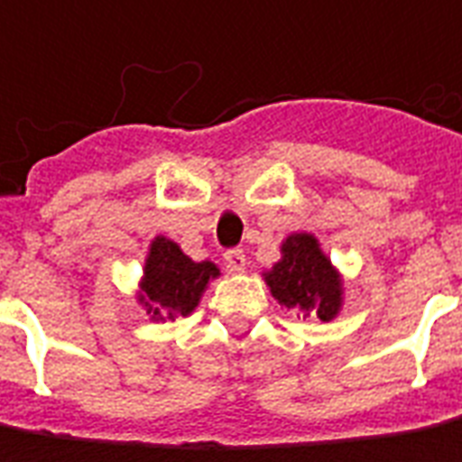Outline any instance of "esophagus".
I'll list each match as a JSON object with an SVG mask.
<instances>
[{
	"instance_id": "obj_1",
	"label": "esophagus",
	"mask_w": 462,
	"mask_h": 462,
	"mask_svg": "<svg viewBox=\"0 0 462 462\" xmlns=\"http://www.w3.org/2000/svg\"><path fill=\"white\" fill-rule=\"evenodd\" d=\"M224 262L228 272H244L246 269V254L241 252V249H228L224 254Z\"/></svg>"
}]
</instances>
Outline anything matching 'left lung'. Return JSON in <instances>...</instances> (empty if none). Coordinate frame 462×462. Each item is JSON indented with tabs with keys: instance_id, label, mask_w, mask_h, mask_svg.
<instances>
[{
	"instance_id": "8db88e82",
	"label": "left lung",
	"mask_w": 462,
	"mask_h": 462,
	"mask_svg": "<svg viewBox=\"0 0 462 462\" xmlns=\"http://www.w3.org/2000/svg\"><path fill=\"white\" fill-rule=\"evenodd\" d=\"M272 295L284 308L318 312L320 320L336 318L340 308V280L310 234H295L282 244V259L267 274Z\"/></svg>"
}]
</instances>
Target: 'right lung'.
Instances as JSON below:
<instances>
[{
  "label": "right lung",
  "instance_id": "right-lung-1",
  "mask_svg": "<svg viewBox=\"0 0 462 462\" xmlns=\"http://www.w3.org/2000/svg\"><path fill=\"white\" fill-rule=\"evenodd\" d=\"M218 277L210 262H193L180 252L175 241L157 236L152 241L150 256L144 264V282L139 302L157 318H172L175 312L188 315L195 310L206 284Z\"/></svg>",
  "mask_w": 462,
  "mask_h": 462
}]
</instances>
